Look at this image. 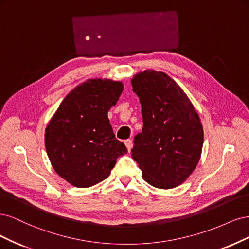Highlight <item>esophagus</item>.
Instances as JSON below:
<instances>
[{
  "label": "esophagus",
  "instance_id": "1",
  "mask_svg": "<svg viewBox=\"0 0 249 249\" xmlns=\"http://www.w3.org/2000/svg\"><path fill=\"white\" fill-rule=\"evenodd\" d=\"M125 145H126V147H127L128 152H130L131 149H132V141H131V140H126V141H125Z\"/></svg>",
  "mask_w": 249,
  "mask_h": 249
}]
</instances>
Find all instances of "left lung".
Listing matches in <instances>:
<instances>
[{
  "mask_svg": "<svg viewBox=\"0 0 249 249\" xmlns=\"http://www.w3.org/2000/svg\"><path fill=\"white\" fill-rule=\"evenodd\" d=\"M131 85L142 104L143 122L142 132L134 136L132 157L150 185L177 187L195 171L202 155L199 116L185 92L164 72H139Z\"/></svg>",
  "mask_w": 249,
  "mask_h": 249,
  "instance_id": "8db88e82",
  "label": "left lung"
}]
</instances>
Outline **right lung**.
<instances>
[{"mask_svg":"<svg viewBox=\"0 0 249 249\" xmlns=\"http://www.w3.org/2000/svg\"><path fill=\"white\" fill-rule=\"evenodd\" d=\"M123 88L113 79H87L52 117L44 134L46 153L55 173L71 185L86 188L107 179L118 157L127 153L107 117Z\"/></svg>","mask_w":249,"mask_h":249,"instance_id":"obj_1","label":"right lung"}]
</instances>
